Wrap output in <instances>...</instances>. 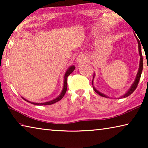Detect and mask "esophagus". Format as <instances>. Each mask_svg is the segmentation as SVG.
<instances>
[{"instance_id":"esophagus-1","label":"esophagus","mask_w":148,"mask_h":148,"mask_svg":"<svg viewBox=\"0 0 148 148\" xmlns=\"http://www.w3.org/2000/svg\"><path fill=\"white\" fill-rule=\"evenodd\" d=\"M86 59H87V57L84 54H81L77 57L76 61L77 63H82V62H84V61H86Z\"/></svg>"}]
</instances>
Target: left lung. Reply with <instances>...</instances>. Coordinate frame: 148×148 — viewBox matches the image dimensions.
<instances>
[{
    "label": "left lung",
    "instance_id": "obj_1",
    "mask_svg": "<svg viewBox=\"0 0 148 148\" xmlns=\"http://www.w3.org/2000/svg\"><path fill=\"white\" fill-rule=\"evenodd\" d=\"M137 39V41H138V49H139V54H140V65H139V69H138V72L137 73V76L136 77V79H135L134 82L132 84V86H131V88L129 90V91L127 92L126 94H125L123 96L121 97V98H125V97L129 96L130 95H131L132 92H133L135 90H136V87L138 86V84L139 83V81H140V77H141V74H142V69H143V58H142V51H141V44H140V42L139 41V40ZM93 89L94 91L97 92V94H99V95H101L102 97H106V95H104V94L101 93V92H99L95 88L93 87Z\"/></svg>",
    "mask_w": 148,
    "mask_h": 148
}]
</instances>
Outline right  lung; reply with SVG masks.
I'll return each mask as SVG.
<instances>
[{"label": "right lung", "instance_id": "obj_1", "mask_svg": "<svg viewBox=\"0 0 148 148\" xmlns=\"http://www.w3.org/2000/svg\"><path fill=\"white\" fill-rule=\"evenodd\" d=\"M75 69L74 66H72L70 67V68L67 70V71L66 72V74L64 75V87H63V89H62V91L61 92V94L59 95V96L57 97V98L55 99L53 101H49V102H44V103H34V102H29L28 101H27V100L25 99L24 98H23L25 101H26L27 102H30V103L31 104H33L35 105H39V106H42V105H50V104H54L56 103V102L59 101L60 100H61L62 98H63L64 95H65L66 92V89H67V78H68V77L70 74H71L72 72L74 71V70Z\"/></svg>", "mask_w": 148, "mask_h": 148}]
</instances>
